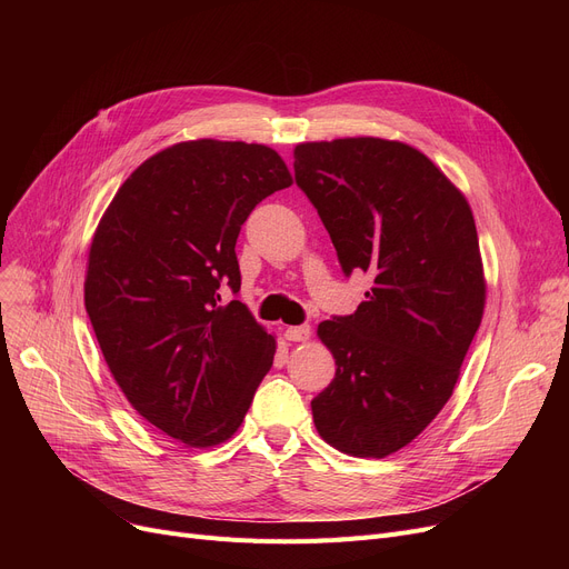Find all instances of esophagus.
<instances>
[{"mask_svg": "<svg viewBox=\"0 0 569 569\" xmlns=\"http://www.w3.org/2000/svg\"><path fill=\"white\" fill-rule=\"evenodd\" d=\"M283 337H286L288 341H309L311 327H309V325H292V327H286Z\"/></svg>", "mask_w": 569, "mask_h": 569, "instance_id": "obj_1", "label": "esophagus"}]
</instances>
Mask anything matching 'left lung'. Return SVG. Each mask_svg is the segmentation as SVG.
Segmentation results:
<instances>
[{
    "label": "left lung",
    "instance_id": "8db88e82",
    "mask_svg": "<svg viewBox=\"0 0 569 569\" xmlns=\"http://www.w3.org/2000/svg\"><path fill=\"white\" fill-rule=\"evenodd\" d=\"M295 179L343 272L373 277L352 316L318 325L337 362L311 401L325 442L382 459L450 401L482 322L487 281L466 196L415 149L385 138L295 147Z\"/></svg>",
    "mask_w": 569,
    "mask_h": 569
}]
</instances>
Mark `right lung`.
I'll return each mask as SVG.
<instances>
[{"instance_id":"obj_1","label":"right lung","mask_w":569,"mask_h":569,"mask_svg":"<svg viewBox=\"0 0 569 569\" xmlns=\"http://www.w3.org/2000/svg\"><path fill=\"white\" fill-rule=\"evenodd\" d=\"M292 184L272 147L200 138L140 163L101 217L84 309L129 403L187 447L242 425L277 339L242 302L237 234L251 209Z\"/></svg>"}]
</instances>
